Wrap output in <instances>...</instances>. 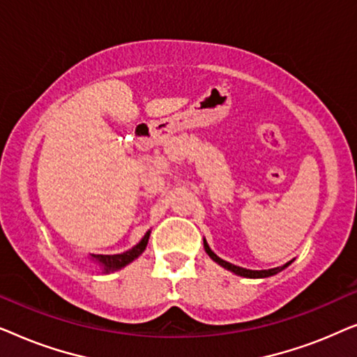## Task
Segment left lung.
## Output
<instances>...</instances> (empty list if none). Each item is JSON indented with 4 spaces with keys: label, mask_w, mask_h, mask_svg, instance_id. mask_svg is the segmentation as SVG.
Wrapping results in <instances>:
<instances>
[{
    "label": "left lung",
    "mask_w": 357,
    "mask_h": 357,
    "mask_svg": "<svg viewBox=\"0 0 357 357\" xmlns=\"http://www.w3.org/2000/svg\"><path fill=\"white\" fill-rule=\"evenodd\" d=\"M204 243V250H206V253L209 257L213 258L214 261L218 263V265H221V266H224L226 268V270H229V271H232V273H236V275H238V276H245V278H268V276H273V275H276L278 271H281V270H284V268L289 265V263H286L284 266H281V268H273V270H261V271H255V270H247V268H241V266H236V265H232V263H229V261H226V260H222V258H219L216 253H214L211 248H209V245L206 243V241L203 242Z\"/></svg>",
    "instance_id": "obj_1"
}]
</instances>
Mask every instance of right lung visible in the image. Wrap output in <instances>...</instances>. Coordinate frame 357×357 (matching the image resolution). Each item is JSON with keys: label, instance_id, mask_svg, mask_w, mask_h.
<instances>
[{"label": "right lung", "instance_id": "right-lung-1", "mask_svg": "<svg viewBox=\"0 0 357 357\" xmlns=\"http://www.w3.org/2000/svg\"><path fill=\"white\" fill-rule=\"evenodd\" d=\"M149 231L144 234L143 241H141L138 245H135L131 250L128 252H123V253H119V255H92L96 261H99L102 266H104L105 271H114V270H120V268H123L128 265L135 260V258H138L141 253L146 250V247H148V241H149Z\"/></svg>", "mask_w": 357, "mask_h": 357}]
</instances>
